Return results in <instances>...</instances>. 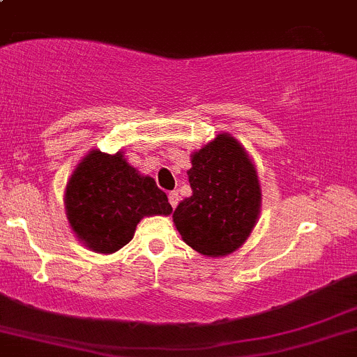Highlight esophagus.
<instances>
[{"instance_id": "esophagus-1", "label": "esophagus", "mask_w": 357, "mask_h": 357, "mask_svg": "<svg viewBox=\"0 0 357 357\" xmlns=\"http://www.w3.org/2000/svg\"><path fill=\"white\" fill-rule=\"evenodd\" d=\"M167 198H169V203H171L172 208H176V205H178V202H179V193H178V191H171V193L167 195Z\"/></svg>"}]
</instances>
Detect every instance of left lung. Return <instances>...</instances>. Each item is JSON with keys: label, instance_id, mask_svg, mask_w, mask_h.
Listing matches in <instances>:
<instances>
[{"label": "left lung", "instance_id": "1", "mask_svg": "<svg viewBox=\"0 0 357 357\" xmlns=\"http://www.w3.org/2000/svg\"><path fill=\"white\" fill-rule=\"evenodd\" d=\"M193 195L172 213L190 248L205 256L234 252L250 236L261 208L256 167L234 137L222 134L191 155Z\"/></svg>", "mask_w": 357, "mask_h": 357}]
</instances>
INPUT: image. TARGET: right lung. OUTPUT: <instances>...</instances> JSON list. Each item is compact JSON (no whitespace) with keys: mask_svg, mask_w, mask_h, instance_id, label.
Instances as JSON below:
<instances>
[{"mask_svg":"<svg viewBox=\"0 0 357 357\" xmlns=\"http://www.w3.org/2000/svg\"><path fill=\"white\" fill-rule=\"evenodd\" d=\"M64 202L76 236L101 254L128 244L144 217L172 211L154 179L140 176L120 152H89L70 176Z\"/></svg>","mask_w":357,"mask_h":357,"instance_id":"obj_1","label":"right lung"}]
</instances>
